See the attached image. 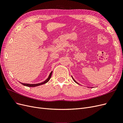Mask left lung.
Segmentation results:
<instances>
[{"instance_id": "obj_1", "label": "left lung", "mask_w": 123, "mask_h": 123, "mask_svg": "<svg viewBox=\"0 0 123 123\" xmlns=\"http://www.w3.org/2000/svg\"><path fill=\"white\" fill-rule=\"evenodd\" d=\"M72 76V79H73V80H74V82H75V83H76V84H79V85H80V84L79 83H78L77 82V81H76V80H74V79H73V77H72V76Z\"/></svg>"}]
</instances>
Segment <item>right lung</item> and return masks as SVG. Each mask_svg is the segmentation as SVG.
Returning <instances> with one entry per match:
<instances>
[{
    "label": "right lung",
    "instance_id": "1",
    "mask_svg": "<svg viewBox=\"0 0 123 123\" xmlns=\"http://www.w3.org/2000/svg\"><path fill=\"white\" fill-rule=\"evenodd\" d=\"M52 71L50 74L49 76H48V77L47 78V79L44 80V81H43V82H42L40 83H38V84H25V83H20L19 82L20 84H21L22 85H23L24 86H27V87H36V86H40V85H43V84H46L47 82H48L49 81V80H50L51 79V77L52 76Z\"/></svg>",
    "mask_w": 123,
    "mask_h": 123
}]
</instances>
